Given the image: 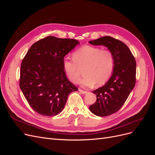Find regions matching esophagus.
Listing matches in <instances>:
<instances>
[{"mask_svg": "<svg viewBox=\"0 0 155 155\" xmlns=\"http://www.w3.org/2000/svg\"><path fill=\"white\" fill-rule=\"evenodd\" d=\"M79 91L80 92L81 94H87V91H83L82 89H81V88H79Z\"/></svg>", "mask_w": 155, "mask_h": 155, "instance_id": "obj_1", "label": "esophagus"}]
</instances>
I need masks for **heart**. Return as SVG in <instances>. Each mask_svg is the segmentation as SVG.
<instances>
[{"instance_id":"obj_1","label":"heart","mask_w":155,"mask_h":155,"mask_svg":"<svg viewBox=\"0 0 155 155\" xmlns=\"http://www.w3.org/2000/svg\"><path fill=\"white\" fill-rule=\"evenodd\" d=\"M115 66L114 54L110 50L83 46L73 54V59L65 58L63 67L70 81L77 83L80 79V68L85 76L80 81L84 87L104 85L111 77Z\"/></svg>"}]
</instances>
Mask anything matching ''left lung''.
Wrapping results in <instances>:
<instances>
[{"label": "left lung", "mask_w": 155, "mask_h": 155, "mask_svg": "<svg viewBox=\"0 0 155 155\" xmlns=\"http://www.w3.org/2000/svg\"><path fill=\"white\" fill-rule=\"evenodd\" d=\"M93 45H103L112 51L115 66L112 76L105 85L94 91L97 100L89 109L97 116H107L119 110L133 91L136 83V61L124 43L110 36L89 41Z\"/></svg>", "instance_id": "obj_1"}]
</instances>
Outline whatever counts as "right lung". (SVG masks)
<instances>
[{
	"mask_svg": "<svg viewBox=\"0 0 155 155\" xmlns=\"http://www.w3.org/2000/svg\"><path fill=\"white\" fill-rule=\"evenodd\" d=\"M79 41L48 36L37 41L23 59L19 86L30 107L43 116L59 114L70 93L78 88L68 81L64 57Z\"/></svg>",
	"mask_w": 155,
	"mask_h": 155,
	"instance_id": "add662e5",
	"label": "right lung"
}]
</instances>
